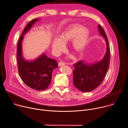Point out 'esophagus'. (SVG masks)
Returning <instances> with one entry per match:
<instances>
[{"instance_id": "1", "label": "esophagus", "mask_w": 128, "mask_h": 128, "mask_svg": "<svg viewBox=\"0 0 128 128\" xmlns=\"http://www.w3.org/2000/svg\"><path fill=\"white\" fill-rule=\"evenodd\" d=\"M65 65V63L64 62H59V63H58V66H63V65Z\"/></svg>"}]
</instances>
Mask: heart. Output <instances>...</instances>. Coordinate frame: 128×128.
<instances>
[{
    "mask_svg": "<svg viewBox=\"0 0 128 128\" xmlns=\"http://www.w3.org/2000/svg\"><path fill=\"white\" fill-rule=\"evenodd\" d=\"M89 38L88 30L78 24H74L65 30L61 35L60 38L54 39L52 48L57 54H60L65 49L64 44L74 39L72 42L73 48L76 52L82 50L87 44Z\"/></svg>",
    "mask_w": 128,
    "mask_h": 128,
    "instance_id": "obj_1",
    "label": "heart"
}]
</instances>
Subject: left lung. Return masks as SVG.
<instances>
[{
	"label": "left lung",
	"mask_w": 128,
	"mask_h": 128,
	"mask_svg": "<svg viewBox=\"0 0 128 128\" xmlns=\"http://www.w3.org/2000/svg\"><path fill=\"white\" fill-rule=\"evenodd\" d=\"M98 31L105 38L106 50L105 55L99 61L88 63L81 60L74 65V84L83 92H90L98 88L105 77L110 63V48L106 33L98 25Z\"/></svg>",
	"instance_id": "1"
}]
</instances>
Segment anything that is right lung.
Listing matches in <instances>:
<instances>
[{
  "mask_svg": "<svg viewBox=\"0 0 128 128\" xmlns=\"http://www.w3.org/2000/svg\"><path fill=\"white\" fill-rule=\"evenodd\" d=\"M38 20V19L32 20L25 27L18 42L16 54L18 71L21 79L29 87L42 90L46 89L50 84L53 70L58 66L55 60L48 58L44 53L33 60H27L23 57L24 35Z\"/></svg>",
  "mask_w": 128,
  "mask_h": 128,
  "instance_id": "right-lung-1",
  "label": "right lung"
}]
</instances>
